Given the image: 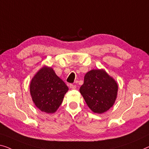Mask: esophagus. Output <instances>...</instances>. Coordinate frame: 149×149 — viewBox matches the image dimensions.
Listing matches in <instances>:
<instances>
[{"label": "esophagus", "mask_w": 149, "mask_h": 149, "mask_svg": "<svg viewBox=\"0 0 149 149\" xmlns=\"http://www.w3.org/2000/svg\"><path fill=\"white\" fill-rule=\"evenodd\" d=\"M70 88L71 89H75L76 88V85H75V84H70Z\"/></svg>", "instance_id": "34e87169"}]
</instances>
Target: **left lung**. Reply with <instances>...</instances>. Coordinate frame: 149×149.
<instances>
[{
    "instance_id": "1",
    "label": "left lung",
    "mask_w": 149,
    "mask_h": 149,
    "mask_svg": "<svg viewBox=\"0 0 149 149\" xmlns=\"http://www.w3.org/2000/svg\"><path fill=\"white\" fill-rule=\"evenodd\" d=\"M118 90L116 80L103 69H97L86 73L79 92L93 112L102 114L114 105Z\"/></svg>"
}]
</instances>
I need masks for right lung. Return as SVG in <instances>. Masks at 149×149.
Instances as JSON below:
<instances>
[{"instance_id":"right-lung-1","label":"right lung","mask_w":149,"mask_h":149,"mask_svg":"<svg viewBox=\"0 0 149 149\" xmlns=\"http://www.w3.org/2000/svg\"><path fill=\"white\" fill-rule=\"evenodd\" d=\"M29 87L35 106L47 114L56 112L69 90L53 68L46 65L40 69L33 76Z\"/></svg>"}]
</instances>
